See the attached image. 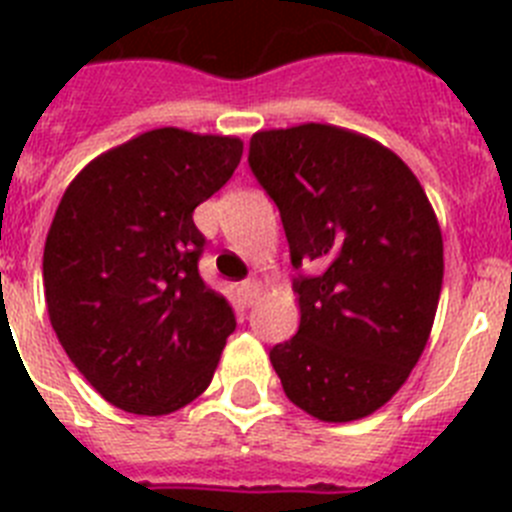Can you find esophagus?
<instances>
[{
  "instance_id": "obj_1",
  "label": "esophagus",
  "mask_w": 512,
  "mask_h": 512,
  "mask_svg": "<svg viewBox=\"0 0 512 512\" xmlns=\"http://www.w3.org/2000/svg\"><path fill=\"white\" fill-rule=\"evenodd\" d=\"M264 292V284H261V279L251 277L243 282V295H246V302L248 305H253V302L259 300V295Z\"/></svg>"
}]
</instances>
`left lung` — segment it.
<instances>
[{
  "mask_svg": "<svg viewBox=\"0 0 512 512\" xmlns=\"http://www.w3.org/2000/svg\"><path fill=\"white\" fill-rule=\"evenodd\" d=\"M248 164L277 202L297 336L271 348L284 395L323 423L366 418L423 354L443 284V238L410 166L369 135L305 122L259 130Z\"/></svg>",
  "mask_w": 512,
  "mask_h": 512,
  "instance_id": "8db88e82",
  "label": "left lung"
}]
</instances>
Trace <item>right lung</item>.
Masks as SVG:
<instances>
[{
    "label": "right lung",
    "mask_w": 512,
    "mask_h": 512,
    "mask_svg": "<svg viewBox=\"0 0 512 512\" xmlns=\"http://www.w3.org/2000/svg\"><path fill=\"white\" fill-rule=\"evenodd\" d=\"M243 140L156 128L92 158L66 187L43 251L48 318L104 400L169 415L210 387L235 330L202 282L192 220L241 164Z\"/></svg>",
    "instance_id": "add662e5"
}]
</instances>
